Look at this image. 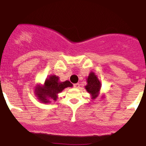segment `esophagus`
<instances>
[{
	"label": "esophagus",
	"mask_w": 146,
	"mask_h": 146,
	"mask_svg": "<svg viewBox=\"0 0 146 146\" xmlns=\"http://www.w3.org/2000/svg\"><path fill=\"white\" fill-rule=\"evenodd\" d=\"M73 87L76 88H79V87H80V84H79V83H75V84L73 85Z\"/></svg>",
	"instance_id": "esophagus-1"
}]
</instances>
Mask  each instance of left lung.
Listing matches in <instances>:
<instances>
[{
  "label": "left lung",
  "instance_id": "obj_1",
  "mask_svg": "<svg viewBox=\"0 0 146 146\" xmlns=\"http://www.w3.org/2000/svg\"><path fill=\"white\" fill-rule=\"evenodd\" d=\"M86 81H87V85L85 86V88L88 93L90 94L91 99L95 100L98 98L100 96V88H101V83L99 80L98 76L95 74V73L91 71L86 78ZM102 98H103V96H102Z\"/></svg>",
  "mask_w": 146,
  "mask_h": 146
}]
</instances>
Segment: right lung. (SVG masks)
Masks as SVG:
<instances>
[{
	"instance_id": "add662e5",
	"label": "right lung",
	"mask_w": 146,
	"mask_h": 146,
	"mask_svg": "<svg viewBox=\"0 0 146 146\" xmlns=\"http://www.w3.org/2000/svg\"><path fill=\"white\" fill-rule=\"evenodd\" d=\"M72 86L73 84L69 80L60 81L58 76L50 75L46 79L43 85H36L34 93L40 103H50L51 101L57 100L58 94L66 88Z\"/></svg>"
}]
</instances>
